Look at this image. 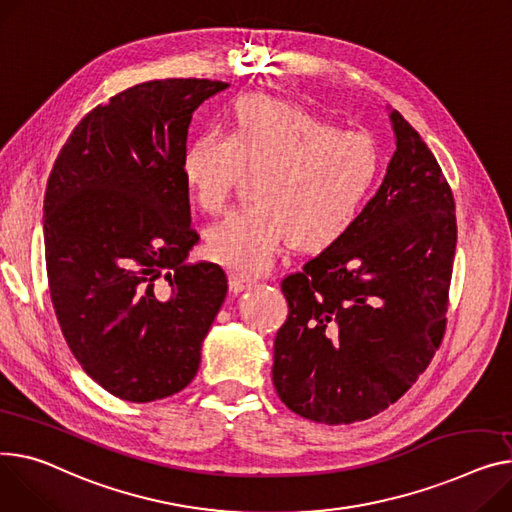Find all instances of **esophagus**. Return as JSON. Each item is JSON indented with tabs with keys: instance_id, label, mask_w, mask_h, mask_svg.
<instances>
[{
	"instance_id": "obj_1",
	"label": "esophagus",
	"mask_w": 512,
	"mask_h": 512,
	"mask_svg": "<svg viewBox=\"0 0 512 512\" xmlns=\"http://www.w3.org/2000/svg\"><path fill=\"white\" fill-rule=\"evenodd\" d=\"M228 286H230V292H243V290H247L249 286H251V280H247V278H243V276H238V274H230L228 276Z\"/></svg>"
}]
</instances>
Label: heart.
Wrapping results in <instances>:
<instances>
[{"label":"heart","instance_id":"obj_1","mask_svg":"<svg viewBox=\"0 0 512 512\" xmlns=\"http://www.w3.org/2000/svg\"><path fill=\"white\" fill-rule=\"evenodd\" d=\"M241 170H259L255 203L208 234L216 263L259 276L292 241L296 249L335 245L356 226L379 185L381 150L364 131H342L292 102L247 94L232 109L230 133L201 131L181 158L197 206L218 216Z\"/></svg>","mask_w":512,"mask_h":512}]
</instances>
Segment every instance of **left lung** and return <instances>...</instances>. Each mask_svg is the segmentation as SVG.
I'll return each mask as SVG.
<instances>
[{
    "label": "left lung",
    "mask_w": 512,
    "mask_h": 512,
    "mask_svg": "<svg viewBox=\"0 0 512 512\" xmlns=\"http://www.w3.org/2000/svg\"><path fill=\"white\" fill-rule=\"evenodd\" d=\"M395 154L356 226L282 280L274 387L323 424L377 416L430 364L447 327L453 191L420 133L391 111Z\"/></svg>",
    "instance_id": "8db88e82"
}]
</instances>
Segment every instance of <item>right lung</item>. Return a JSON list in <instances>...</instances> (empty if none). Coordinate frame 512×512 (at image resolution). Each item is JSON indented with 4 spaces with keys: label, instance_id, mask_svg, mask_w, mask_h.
<instances>
[{
    "label": "right lung",
    "instance_id": "1",
    "mask_svg": "<svg viewBox=\"0 0 512 512\" xmlns=\"http://www.w3.org/2000/svg\"><path fill=\"white\" fill-rule=\"evenodd\" d=\"M226 88L199 78L131 86L76 125L49 175L53 309L88 377L119 399L183 391L226 298L220 265L187 261L199 234L181 175L195 109Z\"/></svg>",
    "mask_w": 512,
    "mask_h": 512
}]
</instances>
